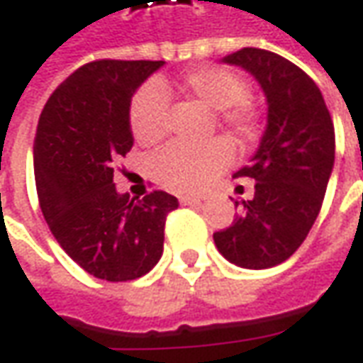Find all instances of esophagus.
Segmentation results:
<instances>
[{
    "label": "esophagus",
    "mask_w": 363,
    "mask_h": 363,
    "mask_svg": "<svg viewBox=\"0 0 363 363\" xmlns=\"http://www.w3.org/2000/svg\"><path fill=\"white\" fill-rule=\"evenodd\" d=\"M179 201H182L184 206H199V203H201V197L182 196V197H179Z\"/></svg>",
    "instance_id": "1"
}]
</instances>
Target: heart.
<instances>
[{
  "label": "heart",
  "instance_id": "heart-1",
  "mask_svg": "<svg viewBox=\"0 0 363 363\" xmlns=\"http://www.w3.org/2000/svg\"><path fill=\"white\" fill-rule=\"evenodd\" d=\"M177 89L186 96L215 110V124L231 136L253 142L262 128L261 108L249 99V84L223 67H199L182 74ZM169 96L166 86L148 82L130 104V128L142 146H154L166 136ZM233 148L227 140L201 146L176 142L164 148L152 164L154 177L172 191H199L231 164Z\"/></svg>",
  "mask_w": 363,
  "mask_h": 363
}]
</instances>
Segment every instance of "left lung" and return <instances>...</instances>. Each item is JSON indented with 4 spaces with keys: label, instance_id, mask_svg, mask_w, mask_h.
<instances>
[{
    "label": "left lung",
    "instance_id": "8db88e82",
    "mask_svg": "<svg viewBox=\"0 0 363 363\" xmlns=\"http://www.w3.org/2000/svg\"><path fill=\"white\" fill-rule=\"evenodd\" d=\"M223 61L259 81L269 124L253 164L235 174L253 179V199L243 201V211L213 241L237 267L269 269L304 243L318 217L334 167V124L316 82L289 59L243 47Z\"/></svg>",
    "mask_w": 363,
    "mask_h": 363
}]
</instances>
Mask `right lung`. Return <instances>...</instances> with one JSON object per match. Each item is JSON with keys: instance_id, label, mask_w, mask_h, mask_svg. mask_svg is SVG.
Returning a JSON list of instances; mask_svg holds the SVG:
<instances>
[{"instance_id": "add662e5", "label": "right lung", "mask_w": 363, "mask_h": 363, "mask_svg": "<svg viewBox=\"0 0 363 363\" xmlns=\"http://www.w3.org/2000/svg\"><path fill=\"white\" fill-rule=\"evenodd\" d=\"M164 61L82 65L62 81L39 116L35 186L52 237L84 271L110 282L150 272L164 251V227L177 199L154 189L118 194L114 164L132 150L130 101Z\"/></svg>"}]
</instances>
